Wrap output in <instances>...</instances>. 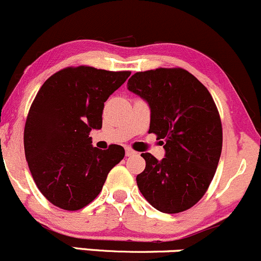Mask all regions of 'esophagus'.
<instances>
[{"mask_svg":"<svg viewBox=\"0 0 261 261\" xmlns=\"http://www.w3.org/2000/svg\"><path fill=\"white\" fill-rule=\"evenodd\" d=\"M134 154H137L136 150L132 149L130 147H125V155H127V157H130V155H134Z\"/></svg>","mask_w":261,"mask_h":261,"instance_id":"1","label":"esophagus"}]
</instances>
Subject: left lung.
<instances>
[{"label":"left lung","instance_id":"1","mask_svg":"<svg viewBox=\"0 0 261 261\" xmlns=\"http://www.w3.org/2000/svg\"><path fill=\"white\" fill-rule=\"evenodd\" d=\"M128 90L148 103L149 133L165 141L161 161L142 153L146 168L137 176L139 191L161 212L189 210L207 191L221 155V119L211 94L181 68L136 72Z\"/></svg>","mask_w":261,"mask_h":261}]
</instances>
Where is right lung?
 <instances>
[{"label":"right lung","mask_w":261,"mask_h":261,"mask_svg":"<svg viewBox=\"0 0 261 261\" xmlns=\"http://www.w3.org/2000/svg\"><path fill=\"white\" fill-rule=\"evenodd\" d=\"M130 75L91 66L65 68L51 75L35 96L26 119L23 146L40 192L53 205L75 211L99 195L124 148L91 146L100 129L104 103Z\"/></svg>","instance_id":"1"}]
</instances>
